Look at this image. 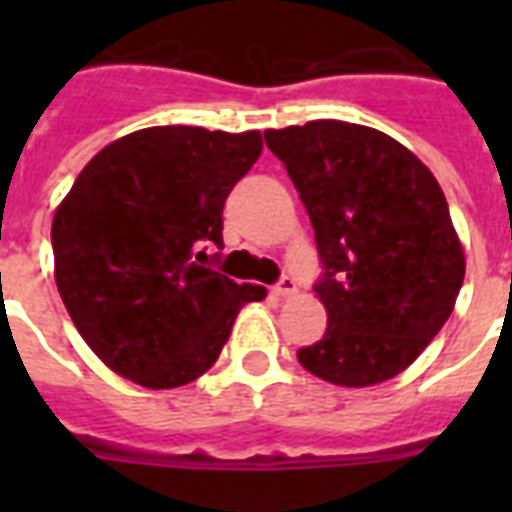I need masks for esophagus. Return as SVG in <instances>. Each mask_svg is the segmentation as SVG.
Masks as SVG:
<instances>
[{
  "label": "esophagus",
  "instance_id": "esophagus-1",
  "mask_svg": "<svg viewBox=\"0 0 512 512\" xmlns=\"http://www.w3.org/2000/svg\"><path fill=\"white\" fill-rule=\"evenodd\" d=\"M297 292V281L292 279V276H281L279 284L273 287V295L276 297H289V295H295Z\"/></svg>",
  "mask_w": 512,
  "mask_h": 512
}]
</instances>
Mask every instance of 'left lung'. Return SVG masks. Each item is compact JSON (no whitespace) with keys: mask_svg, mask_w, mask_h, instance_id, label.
<instances>
[{"mask_svg":"<svg viewBox=\"0 0 512 512\" xmlns=\"http://www.w3.org/2000/svg\"><path fill=\"white\" fill-rule=\"evenodd\" d=\"M308 209L327 332L297 350L321 380L366 388L404 372L452 316L465 255L433 172L390 135L319 119L265 130Z\"/></svg>","mask_w":512,"mask_h":512,"instance_id":"1","label":"left lung"}]
</instances>
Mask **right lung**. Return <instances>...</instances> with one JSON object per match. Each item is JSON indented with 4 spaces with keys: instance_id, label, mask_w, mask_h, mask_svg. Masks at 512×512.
<instances>
[{
    "instance_id": "add662e5",
    "label": "right lung",
    "mask_w": 512,
    "mask_h": 512,
    "mask_svg": "<svg viewBox=\"0 0 512 512\" xmlns=\"http://www.w3.org/2000/svg\"><path fill=\"white\" fill-rule=\"evenodd\" d=\"M263 151L260 132L148 127L79 172L52 217L55 284L95 356L143 388L207 372L241 305L265 287L207 263L223 249V204ZM217 257V252H215Z\"/></svg>"
}]
</instances>
